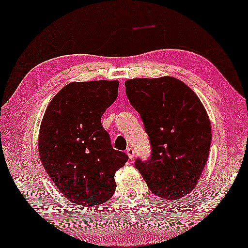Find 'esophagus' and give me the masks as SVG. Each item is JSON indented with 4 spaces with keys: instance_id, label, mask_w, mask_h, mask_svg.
I'll return each mask as SVG.
<instances>
[{
    "instance_id": "1",
    "label": "esophagus",
    "mask_w": 248,
    "mask_h": 248,
    "mask_svg": "<svg viewBox=\"0 0 248 248\" xmlns=\"http://www.w3.org/2000/svg\"><path fill=\"white\" fill-rule=\"evenodd\" d=\"M127 155H128V157H129L130 159H133V157H134V151H133L132 147H128V148H127Z\"/></svg>"
}]
</instances>
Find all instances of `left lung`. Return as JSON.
<instances>
[{
  "instance_id": "8db88e82",
  "label": "left lung",
  "mask_w": 248,
  "mask_h": 248,
  "mask_svg": "<svg viewBox=\"0 0 248 248\" xmlns=\"http://www.w3.org/2000/svg\"><path fill=\"white\" fill-rule=\"evenodd\" d=\"M128 100L141 116L152 146L136 168L156 196L171 202L196 186L209 155L208 114L193 90L177 78H136L124 82Z\"/></svg>"
}]
</instances>
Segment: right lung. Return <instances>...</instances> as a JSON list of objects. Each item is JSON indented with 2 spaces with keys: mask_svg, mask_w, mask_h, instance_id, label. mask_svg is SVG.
<instances>
[{
  "mask_svg": "<svg viewBox=\"0 0 248 248\" xmlns=\"http://www.w3.org/2000/svg\"><path fill=\"white\" fill-rule=\"evenodd\" d=\"M119 81L70 82L49 102L39 131L44 169L67 200L92 207L108 201L114 175L128 156L110 145L101 117L118 96Z\"/></svg>",
  "mask_w": 248,
  "mask_h": 248,
  "instance_id": "add662e5",
  "label": "right lung"
}]
</instances>
